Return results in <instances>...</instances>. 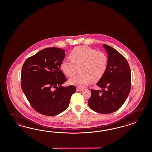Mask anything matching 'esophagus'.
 Instances as JSON below:
<instances>
[{
    "mask_svg": "<svg viewBox=\"0 0 152 152\" xmlns=\"http://www.w3.org/2000/svg\"><path fill=\"white\" fill-rule=\"evenodd\" d=\"M77 91H83V88H77Z\"/></svg>",
    "mask_w": 152,
    "mask_h": 152,
    "instance_id": "1",
    "label": "esophagus"
}]
</instances>
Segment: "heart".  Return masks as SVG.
Segmentation results:
<instances>
[{
	"instance_id": "b5f03b06",
	"label": "heart",
	"mask_w": 152,
	"mask_h": 152,
	"mask_svg": "<svg viewBox=\"0 0 152 152\" xmlns=\"http://www.w3.org/2000/svg\"><path fill=\"white\" fill-rule=\"evenodd\" d=\"M71 61L64 60L60 69L67 76L73 77L80 67V74L71 78L69 83L80 88L88 85L92 81L100 80L105 74L108 66V58L102 52L86 46L75 48L69 53Z\"/></svg>"
}]
</instances>
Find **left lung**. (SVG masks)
Listing matches in <instances>:
<instances>
[{
	"label": "left lung",
	"instance_id": "left-lung-1",
	"mask_svg": "<svg viewBox=\"0 0 152 152\" xmlns=\"http://www.w3.org/2000/svg\"><path fill=\"white\" fill-rule=\"evenodd\" d=\"M103 47L108 55L105 74L97 82L101 90H91L88 105L101 114H110L124 104L131 88V71L126 58L118 51L105 44Z\"/></svg>",
	"mask_w": 152,
	"mask_h": 152
}]
</instances>
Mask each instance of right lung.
<instances>
[{"label": "right lung", "instance_id": "obj_1", "mask_svg": "<svg viewBox=\"0 0 152 152\" xmlns=\"http://www.w3.org/2000/svg\"><path fill=\"white\" fill-rule=\"evenodd\" d=\"M65 51L57 47L42 50L24 62L21 87L33 108L47 116L58 115L69 105L76 88L61 85L67 80L60 70Z\"/></svg>", "mask_w": 152, "mask_h": 152}]
</instances>
